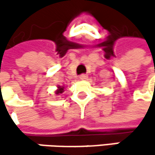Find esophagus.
<instances>
[{"instance_id":"esophagus-1","label":"esophagus","mask_w":155,"mask_h":155,"mask_svg":"<svg viewBox=\"0 0 155 155\" xmlns=\"http://www.w3.org/2000/svg\"><path fill=\"white\" fill-rule=\"evenodd\" d=\"M79 78H80V80H86L88 78V76L86 74H81V75H80Z\"/></svg>"}]
</instances>
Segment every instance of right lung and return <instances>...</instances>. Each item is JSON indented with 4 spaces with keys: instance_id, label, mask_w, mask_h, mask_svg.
<instances>
[{
    "instance_id": "1",
    "label": "right lung",
    "mask_w": 155,
    "mask_h": 155,
    "mask_svg": "<svg viewBox=\"0 0 155 155\" xmlns=\"http://www.w3.org/2000/svg\"><path fill=\"white\" fill-rule=\"evenodd\" d=\"M64 91V86H58L57 87V90L55 91V94L59 95V94H62Z\"/></svg>"
}]
</instances>
